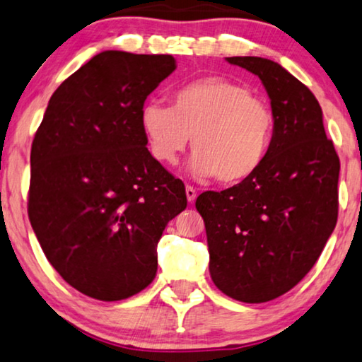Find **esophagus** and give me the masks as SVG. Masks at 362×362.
<instances>
[{
    "instance_id": "34e87169",
    "label": "esophagus",
    "mask_w": 362,
    "mask_h": 362,
    "mask_svg": "<svg viewBox=\"0 0 362 362\" xmlns=\"http://www.w3.org/2000/svg\"><path fill=\"white\" fill-rule=\"evenodd\" d=\"M185 193H187L188 202H190V203L195 202V198H197V190H195V188H193L192 185H187L185 187Z\"/></svg>"
}]
</instances>
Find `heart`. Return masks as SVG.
<instances>
[{
	"label": "heart",
	"instance_id": "1",
	"mask_svg": "<svg viewBox=\"0 0 362 362\" xmlns=\"http://www.w3.org/2000/svg\"><path fill=\"white\" fill-rule=\"evenodd\" d=\"M139 123L151 154L160 164H174L192 138V174L199 179L218 175L228 185L255 175L274 132L267 102L245 84L219 76L182 84L172 93V107L146 102Z\"/></svg>",
	"mask_w": 362,
	"mask_h": 362
}]
</instances>
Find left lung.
<instances>
[{"label":"left lung","mask_w":362,"mask_h":362,"mask_svg":"<svg viewBox=\"0 0 362 362\" xmlns=\"http://www.w3.org/2000/svg\"><path fill=\"white\" fill-rule=\"evenodd\" d=\"M226 60L265 86L273 141L255 175L202 193L195 206L206 228L213 283L229 298L260 304L293 289L319 260L337 226L339 159L307 86L267 58Z\"/></svg>","instance_id":"1"}]
</instances>
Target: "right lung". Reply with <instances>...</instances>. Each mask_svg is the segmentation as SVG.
Listing matches in <instances>:
<instances>
[{
	"label": "right lung",
	"mask_w": 362,
	"mask_h": 362,
	"mask_svg": "<svg viewBox=\"0 0 362 362\" xmlns=\"http://www.w3.org/2000/svg\"><path fill=\"white\" fill-rule=\"evenodd\" d=\"M177 68L172 55L105 50L50 97L30 151L29 219L74 289L122 300L151 284L158 242L185 187L146 148L139 110Z\"/></svg>",
	"instance_id": "add662e5"
}]
</instances>
